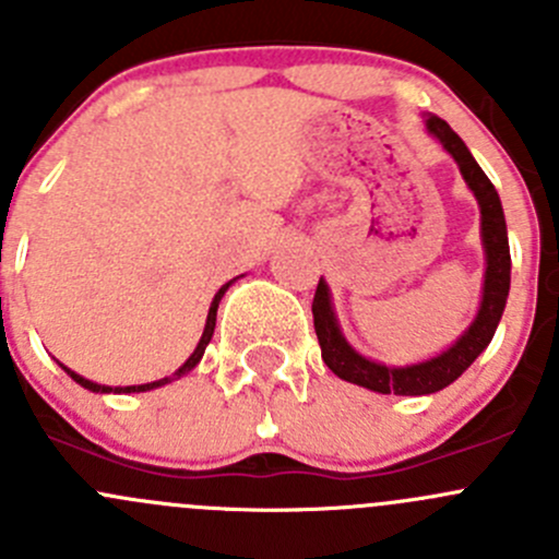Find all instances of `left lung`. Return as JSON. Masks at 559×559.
Listing matches in <instances>:
<instances>
[{"mask_svg":"<svg viewBox=\"0 0 559 559\" xmlns=\"http://www.w3.org/2000/svg\"><path fill=\"white\" fill-rule=\"evenodd\" d=\"M425 127L452 154L467 189L473 191L478 207H481V243L484 253H487V270H484L481 306H478L473 324L438 357L416 365H405V368H389V365L373 362V359L362 357V354L348 346L341 326H337L335 311H332L330 286H326L324 278H319L313 295V326L321 346V359H324L326 368L337 379L348 381V384L373 389V392L381 394H411V397L414 394L441 392L443 386L454 384L471 368L473 359L489 346L495 330H498L511 286L509 233H506L503 205H500V197L495 191L492 180L484 175L478 162L467 151V145L460 140V134L443 118L427 116Z\"/></svg>","mask_w":559,"mask_h":559,"instance_id":"8db88e82","label":"left lung"}]
</instances>
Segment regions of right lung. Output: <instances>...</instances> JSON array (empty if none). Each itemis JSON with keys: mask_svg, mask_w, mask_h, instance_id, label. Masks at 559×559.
Masks as SVG:
<instances>
[{"mask_svg": "<svg viewBox=\"0 0 559 559\" xmlns=\"http://www.w3.org/2000/svg\"><path fill=\"white\" fill-rule=\"evenodd\" d=\"M233 284H235V278H233V281H227V284H224L222 289L216 292V297H213V302H211V311H207V321H205V330H202V337H200V343H197V348H194V352H191V357L186 359V362L180 365V368L175 370L173 376H165V379H159V381H151V384H138V386H105V384H94V381L83 379V376H78L75 370L64 368V365L59 362V365H61V370H64V373L70 376V379L75 381V384H81L83 389H88V392H99V394H107V392H116V394H127V392H151V389H156V386H165V384H170V381L180 379V376H186V373H189V370H194L197 365H200L202 354H205L207 343H211V337H213V330H216V311H218V302H222L224 292H227L229 286H233Z\"/></svg>", "mask_w": 559, "mask_h": 559, "instance_id": "1", "label": "right lung"}]
</instances>
